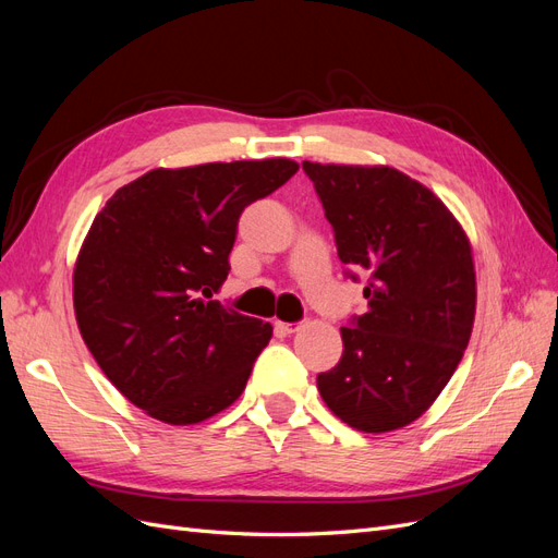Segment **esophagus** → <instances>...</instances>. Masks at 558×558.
<instances>
[{
  "label": "esophagus",
  "instance_id": "obj_1",
  "mask_svg": "<svg viewBox=\"0 0 558 558\" xmlns=\"http://www.w3.org/2000/svg\"><path fill=\"white\" fill-rule=\"evenodd\" d=\"M275 328H277V332H281V335H291V332L298 330V324H283V320H277Z\"/></svg>",
  "mask_w": 558,
  "mask_h": 558
}]
</instances>
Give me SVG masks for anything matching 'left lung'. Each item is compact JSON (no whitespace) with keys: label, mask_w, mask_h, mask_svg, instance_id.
<instances>
[{"label":"left lung","mask_w":558,"mask_h":558,"mask_svg":"<svg viewBox=\"0 0 558 558\" xmlns=\"http://www.w3.org/2000/svg\"><path fill=\"white\" fill-rule=\"evenodd\" d=\"M340 260L369 272L367 312L318 375L328 410L361 433L410 426L442 393L470 342L477 277L463 226L424 183L388 165L302 162Z\"/></svg>","instance_id":"8db88e82"}]
</instances>
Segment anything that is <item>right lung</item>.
<instances>
[{"label":"right lung","mask_w":558,"mask_h":558,"mask_svg":"<svg viewBox=\"0 0 558 558\" xmlns=\"http://www.w3.org/2000/svg\"><path fill=\"white\" fill-rule=\"evenodd\" d=\"M289 158L158 167L99 209L74 263L83 342L134 408L193 426L238 400L272 337L211 300L246 205L298 172Z\"/></svg>","instance_id":"obj_1"}]
</instances>
